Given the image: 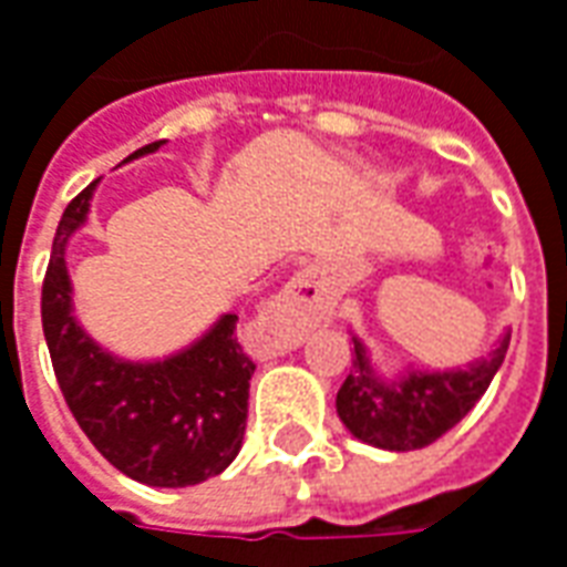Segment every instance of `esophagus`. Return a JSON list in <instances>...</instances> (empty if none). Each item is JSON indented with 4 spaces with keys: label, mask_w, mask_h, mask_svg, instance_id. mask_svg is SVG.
<instances>
[{
    "label": "esophagus",
    "mask_w": 567,
    "mask_h": 567,
    "mask_svg": "<svg viewBox=\"0 0 567 567\" xmlns=\"http://www.w3.org/2000/svg\"><path fill=\"white\" fill-rule=\"evenodd\" d=\"M324 312H328V297H324L322 279L316 270L297 272L295 279L285 285L279 300L272 303V319L291 324V328L322 322Z\"/></svg>",
    "instance_id": "1"
}]
</instances>
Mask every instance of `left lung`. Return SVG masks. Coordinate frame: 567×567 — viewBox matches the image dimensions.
<instances>
[{
	"mask_svg": "<svg viewBox=\"0 0 567 567\" xmlns=\"http://www.w3.org/2000/svg\"><path fill=\"white\" fill-rule=\"evenodd\" d=\"M355 343L352 371L338 390V414L355 439L386 451H414L433 445L439 435L466 417V411L485 395L504 362L509 338L497 343L466 371H411L399 383H380L371 374L365 347Z\"/></svg>",
	"mask_w": 567,
	"mask_h": 567,
	"instance_id": "obj_1",
	"label": "left lung"
}]
</instances>
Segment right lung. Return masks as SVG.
Segmentation results:
<instances>
[{
  "instance_id": "obj_1",
  "label": "right lung",
  "mask_w": 567,
  "mask_h": 567,
  "mask_svg": "<svg viewBox=\"0 0 567 567\" xmlns=\"http://www.w3.org/2000/svg\"><path fill=\"white\" fill-rule=\"evenodd\" d=\"M91 193L94 184L66 205L42 282V331L54 378L82 433L118 473L156 488L199 485L224 473L243 449L257 365L236 338L239 316L227 312L199 343L150 365L113 359L91 343L70 316L63 264L66 239L85 224Z\"/></svg>"
}]
</instances>
